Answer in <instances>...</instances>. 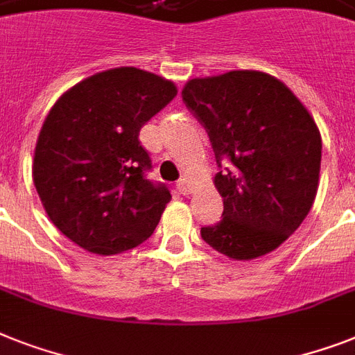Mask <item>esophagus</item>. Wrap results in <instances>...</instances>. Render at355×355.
Listing matches in <instances>:
<instances>
[{
  "mask_svg": "<svg viewBox=\"0 0 355 355\" xmlns=\"http://www.w3.org/2000/svg\"><path fill=\"white\" fill-rule=\"evenodd\" d=\"M177 189L180 195H189V193L193 191V186H191V182L187 180V178H182V180L177 184Z\"/></svg>",
  "mask_w": 355,
  "mask_h": 355,
  "instance_id": "esophagus-1",
  "label": "esophagus"
}]
</instances>
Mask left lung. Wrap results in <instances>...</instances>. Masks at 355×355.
<instances>
[{"mask_svg":"<svg viewBox=\"0 0 355 355\" xmlns=\"http://www.w3.org/2000/svg\"><path fill=\"white\" fill-rule=\"evenodd\" d=\"M182 98L211 140L213 177L223 220L200 230L213 250L233 261L273 252L310 211L319 187L321 132L290 89L262 71L193 78Z\"/></svg>","mask_w":355,"mask_h":355,"instance_id":"left-lung-1","label":"left lung"}]
</instances>
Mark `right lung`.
<instances>
[{"mask_svg":"<svg viewBox=\"0 0 355 355\" xmlns=\"http://www.w3.org/2000/svg\"><path fill=\"white\" fill-rule=\"evenodd\" d=\"M177 96L171 80L137 67L102 71L58 98L34 149L33 180L60 232L96 255L151 237L171 200L149 182L140 129Z\"/></svg>","mask_w":355,"mask_h":355,"instance_id":"right-lung-1","label":"right lung"}]
</instances>
